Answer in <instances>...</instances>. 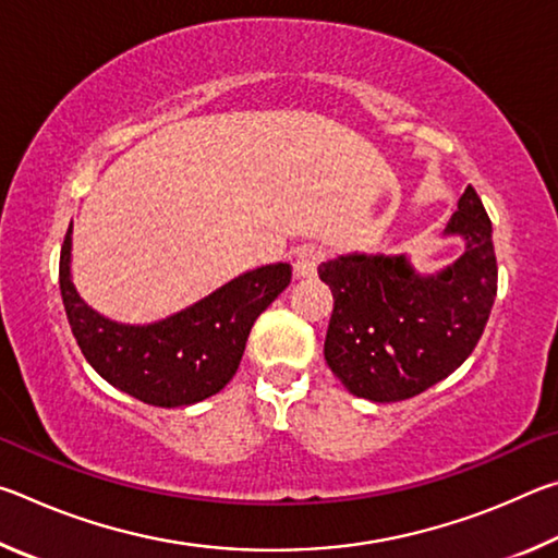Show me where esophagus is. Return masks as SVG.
I'll return each instance as SVG.
<instances>
[{"instance_id": "1", "label": "esophagus", "mask_w": 558, "mask_h": 558, "mask_svg": "<svg viewBox=\"0 0 558 558\" xmlns=\"http://www.w3.org/2000/svg\"><path fill=\"white\" fill-rule=\"evenodd\" d=\"M325 253L317 245H300L295 251V260H292V268H295L298 278H313L317 272V266L323 263Z\"/></svg>"}]
</instances>
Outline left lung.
<instances>
[{"mask_svg":"<svg viewBox=\"0 0 558 558\" xmlns=\"http://www.w3.org/2000/svg\"><path fill=\"white\" fill-rule=\"evenodd\" d=\"M440 239H460L462 253L430 272L415 270L409 253H347L317 268L335 295L325 359L359 399H413L456 372L483 337L497 260L493 223L472 186Z\"/></svg>","mask_w":558,"mask_h":558,"instance_id":"1","label":"left lung"}]
</instances>
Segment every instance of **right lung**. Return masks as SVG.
<instances>
[{"label": "right lung", "instance_id": "add662e5", "mask_svg": "<svg viewBox=\"0 0 558 558\" xmlns=\"http://www.w3.org/2000/svg\"><path fill=\"white\" fill-rule=\"evenodd\" d=\"M73 223L59 263L61 300L86 362L132 399L179 409L219 393L239 369L258 315L290 286V263L241 272L192 305L147 325L118 323L93 310L73 286Z\"/></svg>", "mask_w": 558, "mask_h": 558}]
</instances>
